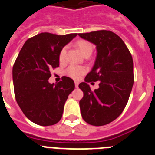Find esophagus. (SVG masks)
I'll use <instances>...</instances> for the list:
<instances>
[{"label":"esophagus","instance_id":"obj_1","mask_svg":"<svg viewBox=\"0 0 155 155\" xmlns=\"http://www.w3.org/2000/svg\"><path fill=\"white\" fill-rule=\"evenodd\" d=\"M78 84L79 83L78 81H75V87H78Z\"/></svg>","mask_w":155,"mask_h":155}]
</instances>
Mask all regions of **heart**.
Instances as JSON below:
<instances>
[{
    "label": "heart",
    "mask_w": 155,
    "mask_h": 155,
    "mask_svg": "<svg viewBox=\"0 0 155 155\" xmlns=\"http://www.w3.org/2000/svg\"><path fill=\"white\" fill-rule=\"evenodd\" d=\"M77 47L84 57H89L93 52V46L91 42L84 39H81L76 42ZM67 53V47H63L59 53V61L61 63L64 62ZM87 71V68L83 66L71 65L66 70V74L71 78L78 80L81 78Z\"/></svg>",
    "instance_id": "b5f03b06"
}]
</instances>
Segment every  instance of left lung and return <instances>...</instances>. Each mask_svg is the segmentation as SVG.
I'll return each mask as SVG.
<instances>
[{
	"mask_svg": "<svg viewBox=\"0 0 155 155\" xmlns=\"http://www.w3.org/2000/svg\"><path fill=\"white\" fill-rule=\"evenodd\" d=\"M96 45L97 57L84 82L79 84L84 93L80 100L82 118L90 125L104 126L120 116L128 102L134 81L131 53L116 33L109 30L79 33ZM100 81L92 92L87 83Z\"/></svg>",
	"mask_w": 155,
	"mask_h": 155,
	"instance_id": "obj_1",
	"label": "left lung"
}]
</instances>
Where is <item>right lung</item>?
Instances as JSON below:
<instances>
[{"label":"right lung","mask_w":155,"mask_h":155,"mask_svg":"<svg viewBox=\"0 0 155 155\" xmlns=\"http://www.w3.org/2000/svg\"><path fill=\"white\" fill-rule=\"evenodd\" d=\"M77 33L42 32L25 42L12 69L16 102L25 116L39 126L57 124L74 82L68 77L50 84V71L59 67V53Z\"/></svg>","instance_id":"obj_1"}]
</instances>
